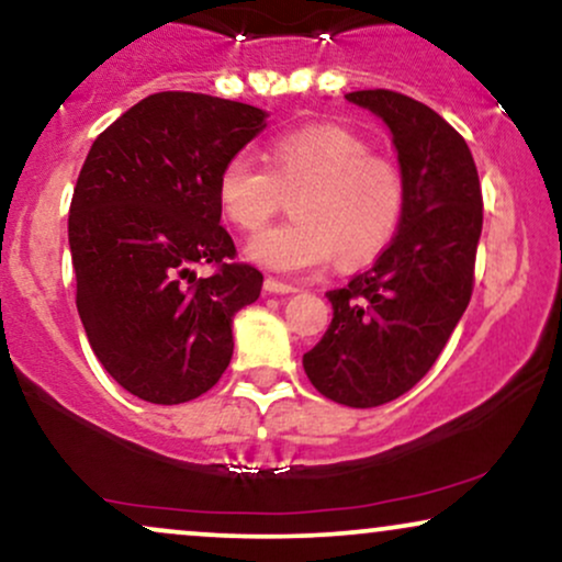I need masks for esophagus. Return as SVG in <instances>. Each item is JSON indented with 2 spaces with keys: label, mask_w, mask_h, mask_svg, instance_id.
<instances>
[{
  "label": "esophagus",
  "mask_w": 562,
  "mask_h": 562,
  "mask_svg": "<svg viewBox=\"0 0 562 562\" xmlns=\"http://www.w3.org/2000/svg\"><path fill=\"white\" fill-rule=\"evenodd\" d=\"M263 290L272 295H285V293H299V288L290 285V282H282V280H274V277H267L263 280Z\"/></svg>",
  "instance_id": "esophagus-1"
}]
</instances>
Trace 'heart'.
<instances>
[{
	"instance_id": "heart-1",
	"label": "heart",
	"mask_w": 562,
	"mask_h": 562,
	"mask_svg": "<svg viewBox=\"0 0 562 562\" xmlns=\"http://www.w3.org/2000/svg\"><path fill=\"white\" fill-rule=\"evenodd\" d=\"M290 195L293 220L246 246L248 261L269 272L299 274L329 259L358 267L392 240L405 206L395 161L371 157L363 138L335 125H314L277 138L269 167L235 154L216 178V199L235 227L256 233Z\"/></svg>"
}]
</instances>
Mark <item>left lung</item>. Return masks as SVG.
Instances as JSON below:
<instances>
[{
  "label": "left lung",
  "mask_w": 562,
  "mask_h": 562,
  "mask_svg": "<svg viewBox=\"0 0 562 562\" xmlns=\"http://www.w3.org/2000/svg\"><path fill=\"white\" fill-rule=\"evenodd\" d=\"M346 99L387 125L405 206L374 267L327 293L333 322L303 369L329 401L374 408L427 374L469 306L482 188L465 140L427 104L384 88Z\"/></svg>",
  "instance_id": "left-lung-1"
}]
</instances>
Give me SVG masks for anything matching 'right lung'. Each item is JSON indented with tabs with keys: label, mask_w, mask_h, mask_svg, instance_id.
I'll list each match as a JSON object with an SVG mask.
<instances>
[{
	"label": "right lung",
	"mask_w": 562,
	"mask_h": 562,
	"mask_svg": "<svg viewBox=\"0 0 562 562\" xmlns=\"http://www.w3.org/2000/svg\"><path fill=\"white\" fill-rule=\"evenodd\" d=\"M267 117L240 101L161 91L88 151L67 220L78 314L101 367L140 401H193L233 358V316L259 299L263 277L227 261L235 243L220 225L216 178ZM195 262L217 272L199 278Z\"/></svg>",
	"instance_id": "right-lung-1"
}]
</instances>
